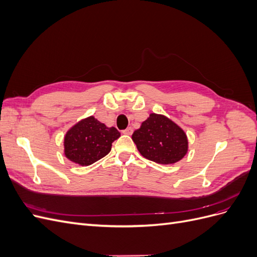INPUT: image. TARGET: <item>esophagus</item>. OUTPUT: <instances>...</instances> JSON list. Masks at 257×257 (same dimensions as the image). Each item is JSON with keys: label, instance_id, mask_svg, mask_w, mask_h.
<instances>
[{"label": "esophagus", "instance_id": "34e87169", "mask_svg": "<svg viewBox=\"0 0 257 257\" xmlns=\"http://www.w3.org/2000/svg\"><path fill=\"white\" fill-rule=\"evenodd\" d=\"M122 133L123 134H126V135H131L132 133H133V127H127V128H125L124 131H122Z\"/></svg>", "mask_w": 257, "mask_h": 257}]
</instances>
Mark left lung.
Segmentation results:
<instances>
[{
	"label": "left lung",
	"mask_w": 257,
	"mask_h": 257,
	"mask_svg": "<svg viewBox=\"0 0 257 257\" xmlns=\"http://www.w3.org/2000/svg\"><path fill=\"white\" fill-rule=\"evenodd\" d=\"M132 139L144 158L158 164H174L188 152V138L183 130L162 114L151 113Z\"/></svg>",
	"instance_id": "1"
}]
</instances>
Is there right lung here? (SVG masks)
Instances as JSON below:
<instances>
[{
  "label": "right lung",
  "mask_w": 257,
  "mask_h": 257,
  "mask_svg": "<svg viewBox=\"0 0 257 257\" xmlns=\"http://www.w3.org/2000/svg\"><path fill=\"white\" fill-rule=\"evenodd\" d=\"M120 137L115 127H107L94 116L83 119L64 137L65 157L76 164L88 166L110 152L112 143Z\"/></svg>",
  "instance_id": "1"
}]
</instances>
